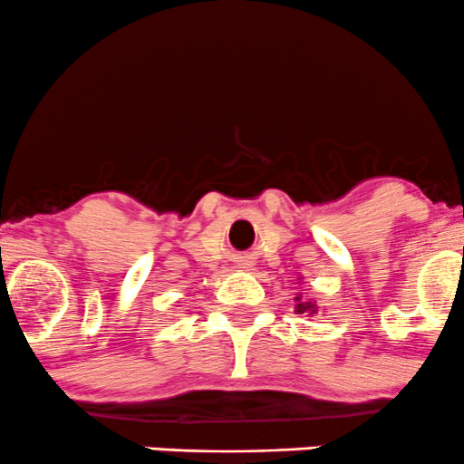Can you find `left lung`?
<instances>
[{
	"mask_svg": "<svg viewBox=\"0 0 464 464\" xmlns=\"http://www.w3.org/2000/svg\"><path fill=\"white\" fill-rule=\"evenodd\" d=\"M297 306H299V310H306V308H313V306H310V304H297Z\"/></svg>",
	"mask_w": 464,
	"mask_h": 464,
	"instance_id": "8db88e82",
	"label": "left lung"
}]
</instances>
